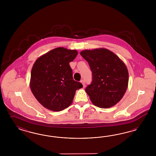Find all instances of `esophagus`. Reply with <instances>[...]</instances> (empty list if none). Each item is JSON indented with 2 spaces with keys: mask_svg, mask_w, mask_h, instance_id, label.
<instances>
[{
  "mask_svg": "<svg viewBox=\"0 0 156 156\" xmlns=\"http://www.w3.org/2000/svg\"><path fill=\"white\" fill-rule=\"evenodd\" d=\"M80 82L82 83V85H83V87H85V86H86V85H85V81L83 80H80Z\"/></svg>",
  "mask_w": 156,
  "mask_h": 156,
  "instance_id": "34e87169",
  "label": "esophagus"
}]
</instances>
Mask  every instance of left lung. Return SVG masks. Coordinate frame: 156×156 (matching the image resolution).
<instances>
[{"label":"left lung","instance_id":"8db88e82","mask_svg":"<svg viewBox=\"0 0 156 156\" xmlns=\"http://www.w3.org/2000/svg\"><path fill=\"white\" fill-rule=\"evenodd\" d=\"M80 54L92 71V82L85 89L91 102L101 108L116 105L128 88L129 73L124 62L104 48L85 50Z\"/></svg>","mask_w":156,"mask_h":156}]
</instances>
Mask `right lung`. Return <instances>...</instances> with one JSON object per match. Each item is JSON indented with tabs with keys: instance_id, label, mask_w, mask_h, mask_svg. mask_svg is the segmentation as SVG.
<instances>
[{
	"instance_id": "right-lung-1",
	"label": "right lung",
	"mask_w": 156,
	"mask_h": 156,
	"mask_svg": "<svg viewBox=\"0 0 156 156\" xmlns=\"http://www.w3.org/2000/svg\"><path fill=\"white\" fill-rule=\"evenodd\" d=\"M76 50L57 47L39 57L34 64L30 89L46 109L59 112L73 102L76 90L82 84L73 80L69 63L76 57Z\"/></svg>"
}]
</instances>
